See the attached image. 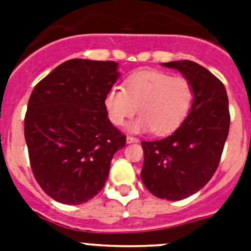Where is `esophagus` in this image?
<instances>
[{"label": "esophagus", "instance_id": "1", "mask_svg": "<svg viewBox=\"0 0 251 251\" xmlns=\"http://www.w3.org/2000/svg\"><path fill=\"white\" fill-rule=\"evenodd\" d=\"M137 142H139V139L136 138V137H132V136L127 137V143H137Z\"/></svg>", "mask_w": 251, "mask_h": 251}]
</instances>
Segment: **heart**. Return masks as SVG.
<instances>
[{
    "mask_svg": "<svg viewBox=\"0 0 251 251\" xmlns=\"http://www.w3.org/2000/svg\"><path fill=\"white\" fill-rule=\"evenodd\" d=\"M194 100V86L185 77H174L157 70H141L124 80V89L110 88L104 106L114 126H122L138 106L141 117L129 124V130L152 129L157 136H165L183 123Z\"/></svg>",
    "mask_w": 251,
    "mask_h": 251,
    "instance_id": "obj_1",
    "label": "heart"
}]
</instances>
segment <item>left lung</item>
I'll use <instances>...</instances> for the list:
<instances>
[{
	"label": "left lung",
	"mask_w": 251,
	"mask_h": 251,
	"mask_svg": "<svg viewBox=\"0 0 251 251\" xmlns=\"http://www.w3.org/2000/svg\"><path fill=\"white\" fill-rule=\"evenodd\" d=\"M176 69L194 86L187 118L171 136L142 141V182L158 199L178 201L200 191L216 171L229 134L226 89L207 69L190 60L162 64Z\"/></svg>",
	"instance_id": "left-lung-1"
}]
</instances>
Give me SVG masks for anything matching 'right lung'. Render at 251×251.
I'll return each mask as SVG.
<instances>
[{"instance_id":"1","label":"right lung","mask_w":251,"mask_h":251,"mask_svg":"<svg viewBox=\"0 0 251 251\" xmlns=\"http://www.w3.org/2000/svg\"><path fill=\"white\" fill-rule=\"evenodd\" d=\"M118 77V63L72 59L31 93L25 115L31 168L57 202L92 200L105 185L114 153L126 146L104 106Z\"/></svg>"}]
</instances>
